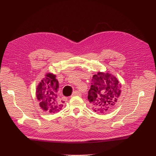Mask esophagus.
<instances>
[{
    "label": "esophagus",
    "instance_id": "34e87169",
    "mask_svg": "<svg viewBox=\"0 0 156 156\" xmlns=\"http://www.w3.org/2000/svg\"><path fill=\"white\" fill-rule=\"evenodd\" d=\"M81 94V92H79V91H75L73 94V96H80Z\"/></svg>",
    "mask_w": 156,
    "mask_h": 156
}]
</instances>
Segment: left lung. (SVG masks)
I'll return each instance as SVG.
<instances>
[{
	"instance_id": "1",
	"label": "left lung",
	"mask_w": 156,
	"mask_h": 156,
	"mask_svg": "<svg viewBox=\"0 0 156 156\" xmlns=\"http://www.w3.org/2000/svg\"><path fill=\"white\" fill-rule=\"evenodd\" d=\"M120 94V85L112 75L98 72L92 78L87 98L95 112L103 113L115 106Z\"/></svg>"
}]
</instances>
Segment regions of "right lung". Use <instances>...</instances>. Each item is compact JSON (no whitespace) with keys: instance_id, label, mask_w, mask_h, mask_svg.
Returning a JSON list of instances; mask_svg holds the SVG:
<instances>
[{"instance_id":"right-lung-1","label":"right lung","mask_w":156,"mask_h":156,"mask_svg":"<svg viewBox=\"0 0 156 156\" xmlns=\"http://www.w3.org/2000/svg\"><path fill=\"white\" fill-rule=\"evenodd\" d=\"M58 88L59 83L56 79V75L51 73L47 74L38 85L36 91L37 99L44 110L55 113L61 109L62 104L58 97Z\"/></svg>"}]
</instances>
